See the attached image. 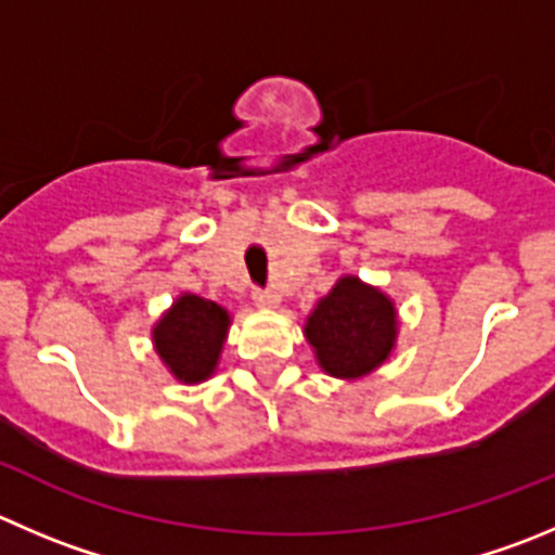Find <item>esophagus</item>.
<instances>
[{
  "instance_id": "esophagus-1",
  "label": "esophagus",
  "mask_w": 555,
  "mask_h": 555,
  "mask_svg": "<svg viewBox=\"0 0 555 555\" xmlns=\"http://www.w3.org/2000/svg\"><path fill=\"white\" fill-rule=\"evenodd\" d=\"M253 302H256V308H278L281 305V297L274 292H253Z\"/></svg>"
}]
</instances>
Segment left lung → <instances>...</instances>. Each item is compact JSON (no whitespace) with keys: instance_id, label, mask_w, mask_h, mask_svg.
I'll use <instances>...</instances> for the list:
<instances>
[{"instance_id":"8db88e82","label":"left lung","mask_w":555,"mask_h":555,"mask_svg":"<svg viewBox=\"0 0 555 555\" xmlns=\"http://www.w3.org/2000/svg\"><path fill=\"white\" fill-rule=\"evenodd\" d=\"M305 337L321 371L353 382L389 360L398 340V310L382 288L346 274L308 315Z\"/></svg>"}]
</instances>
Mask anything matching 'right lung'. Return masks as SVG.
Listing matches in <instances>:
<instances>
[{
	"mask_svg": "<svg viewBox=\"0 0 555 555\" xmlns=\"http://www.w3.org/2000/svg\"><path fill=\"white\" fill-rule=\"evenodd\" d=\"M229 326V310L218 302L182 294L155 324L152 343L177 382L202 384L218 367Z\"/></svg>",
	"mask_w": 555,
	"mask_h": 555,
	"instance_id": "1",
	"label": "right lung"
}]
</instances>
